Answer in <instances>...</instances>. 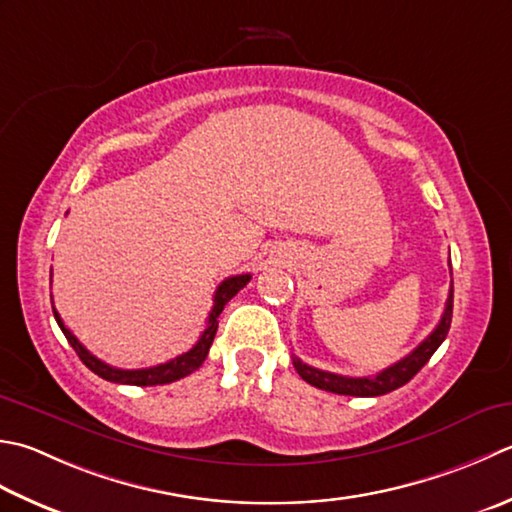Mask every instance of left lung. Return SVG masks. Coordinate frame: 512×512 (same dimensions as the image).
Here are the masks:
<instances>
[{
  "mask_svg": "<svg viewBox=\"0 0 512 512\" xmlns=\"http://www.w3.org/2000/svg\"><path fill=\"white\" fill-rule=\"evenodd\" d=\"M450 319H453V286H450L444 315H442V319H439V324L433 333H430L424 342L413 350V353L406 355L404 359H399L397 364L388 366L386 370L377 373L375 377H346V375L326 373V370H319V368L304 364L299 357H293V366L304 382H308L315 388L328 390V393L350 395V397L386 395V393H390V390H397L399 386L408 384L410 379H413L419 370L426 366L428 359L433 357L435 350L442 346V342L446 339L448 328H450Z\"/></svg>",
  "mask_w": 512,
  "mask_h": 512,
  "instance_id": "left-lung-1",
  "label": "left lung"
}]
</instances>
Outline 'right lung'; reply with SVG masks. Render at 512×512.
Returning <instances> with one entry per match:
<instances>
[{
  "label": "right lung",
  "instance_id": "obj_1",
  "mask_svg": "<svg viewBox=\"0 0 512 512\" xmlns=\"http://www.w3.org/2000/svg\"><path fill=\"white\" fill-rule=\"evenodd\" d=\"M250 282V275H235V277H228L224 279L222 284L217 286L215 290V299H213V310H210L208 315V324L206 330L202 333V337L197 339V344L188 350V353L179 355L175 359H170L166 364H159V366H150V368H137V370H124V368H115V366H108L104 364L102 359H97L93 353H88V350L79 344V339L70 333V330L64 326L62 317L53 306V315L57 319L59 328H62L64 337L68 339V344L75 348V353L79 355V359L86 364V368L93 370L95 375H99L106 382H115V384H130V386H157V384H170V382H177V379H182L190 373H195V370L204 364V359L208 355L210 346H213V339L217 333V324H219V315H222L224 306L233 299L239 290H242L246 284Z\"/></svg>",
  "mask_w": 512,
  "mask_h": 512
}]
</instances>
